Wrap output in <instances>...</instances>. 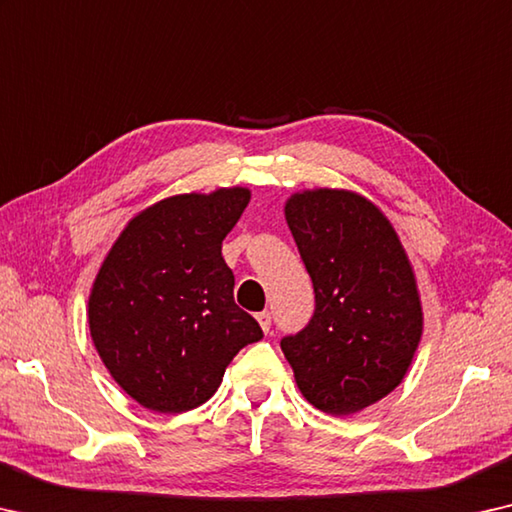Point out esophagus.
<instances>
[{"label": "esophagus", "mask_w": 512, "mask_h": 512, "mask_svg": "<svg viewBox=\"0 0 512 512\" xmlns=\"http://www.w3.org/2000/svg\"><path fill=\"white\" fill-rule=\"evenodd\" d=\"M256 320H258V325H261V329H263L265 334L270 332V327H272V313H270V311L256 313Z\"/></svg>", "instance_id": "obj_1"}]
</instances>
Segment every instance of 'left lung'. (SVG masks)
<instances>
[{"label": "left lung", "mask_w": 512, "mask_h": 512, "mask_svg": "<svg viewBox=\"0 0 512 512\" xmlns=\"http://www.w3.org/2000/svg\"><path fill=\"white\" fill-rule=\"evenodd\" d=\"M316 290L309 327L281 350L316 410L350 416L398 387L423 334L410 256L389 217L364 194L313 187L283 203Z\"/></svg>", "instance_id": "8db88e82"}]
</instances>
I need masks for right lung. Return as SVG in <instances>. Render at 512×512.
I'll return each instance as SVG.
<instances>
[{
	"mask_svg": "<svg viewBox=\"0 0 512 512\" xmlns=\"http://www.w3.org/2000/svg\"><path fill=\"white\" fill-rule=\"evenodd\" d=\"M249 187L174 194L123 226L93 279L86 318L114 382L141 407L190 412L219 389L226 366L263 338L233 300L222 242Z\"/></svg>",
	"mask_w": 512,
	"mask_h": 512,
	"instance_id": "obj_1",
	"label": "right lung"
}]
</instances>
